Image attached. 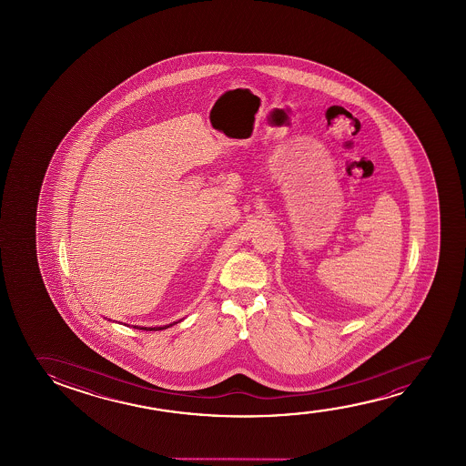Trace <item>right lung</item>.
Masks as SVG:
<instances>
[{
	"mask_svg": "<svg viewBox=\"0 0 466 466\" xmlns=\"http://www.w3.org/2000/svg\"><path fill=\"white\" fill-rule=\"evenodd\" d=\"M168 326H157V328H140V329H145V331H160V329H166V328H168Z\"/></svg>",
	"mask_w": 466,
	"mask_h": 466,
	"instance_id": "1",
	"label": "right lung"
}]
</instances>
